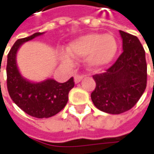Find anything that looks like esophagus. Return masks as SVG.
<instances>
[{"label": "esophagus", "instance_id": "obj_1", "mask_svg": "<svg viewBox=\"0 0 154 154\" xmlns=\"http://www.w3.org/2000/svg\"><path fill=\"white\" fill-rule=\"evenodd\" d=\"M83 77H84V75H78V74H76V75L74 76V81H75V83H76V84L79 83V82L83 79Z\"/></svg>", "mask_w": 154, "mask_h": 154}]
</instances>
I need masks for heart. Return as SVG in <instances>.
I'll list each match as a JSON object with an SVG mask.
<instances>
[{
  "label": "heart",
  "mask_w": 154,
  "mask_h": 154,
  "mask_svg": "<svg viewBox=\"0 0 154 154\" xmlns=\"http://www.w3.org/2000/svg\"><path fill=\"white\" fill-rule=\"evenodd\" d=\"M118 51V43L109 34L90 33L79 36L70 42L68 51L61 53V59L66 63H72L73 57L85 56V63L91 69L97 70L109 65Z\"/></svg>",
  "instance_id": "obj_1"
}]
</instances>
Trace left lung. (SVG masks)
<instances>
[{
    "label": "left lung",
    "mask_w": 154,
    "mask_h": 154,
    "mask_svg": "<svg viewBox=\"0 0 154 154\" xmlns=\"http://www.w3.org/2000/svg\"><path fill=\"white\" fill-rule=\"evenodd\" d=\"M123 52L104 73L94 75L95 89L91 94L94 106L109 114H120L133 108L146 88L145 51L139 39L119 31Z\"/></svg>",
    "instance_id": "1"
}]
</instances>
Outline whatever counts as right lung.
Segmentation results:
<instances>
[{"label": "right lung", "instance_id": "obj_1", "mask_svg": "<svg viewBox=\"0 0 154 154\" xmlns=\"http://www.w3.org/2000/svg\"><path fill=\"white\" fill-rule=\"evenodd\" d=\"M41 35L43 33H35L17 40L8 54L6 68L7 88L11 98L26 114L38 119L50 118L59 113L66 106L69 93L75 85L73 77L65 83L54 79L33 83L21 76L16 62L17 51L24 43Z\"/></svg>", "mask_w": 154, "mask_h": 154}]
</instances>
